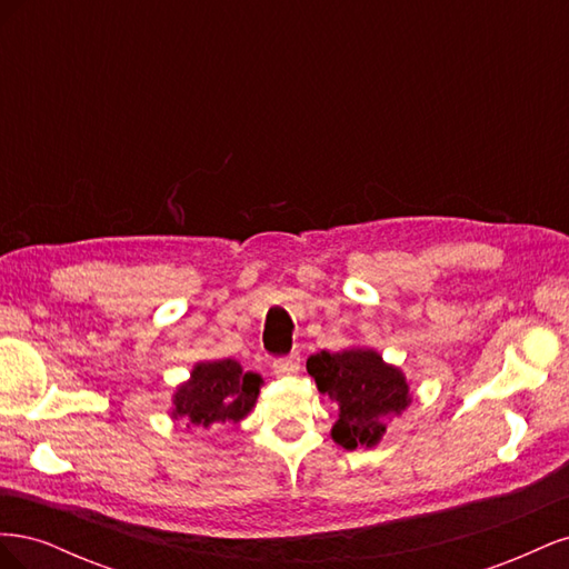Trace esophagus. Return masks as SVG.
<instances>
[{
  "label": "esophagus",
  "instance_id": "obj_1",
  "mask_svg": "<svg viewBox=\"0 0 569 569\" xmlns=\"http://www.w3.org/2000/svg\"><path fill=\"white\" fill-rule=\"evenodd\" d=\"M301 368V356L299 353H291V356H284V358H278L272 363V372L280 375V377H287V375H297Z\"/></svg>",
  "mask_w": 569,
  "mask_h": 569
}]
</instances>
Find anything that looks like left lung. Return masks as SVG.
Returning a JSON list of instances; mask_svg holds the SVG:
<instances>
[{"label": "left lung", "mask_w": 569, "mask_h": 569, "mask_svg": "<svg viewBox=\"0 0 569 569\" xmlns=\"http://www.w3.org/2000/svg\"><path fill=\"white\" fill-rule=\"evenodd\" d=\"M306 370L318 391L339 406L332 439L347 451L380 443L389 422L410 403V387L401 368L385 363V358L368 347L320 351L308 358Z\"/></svg>", "instance_id": "1"}]
</instances>
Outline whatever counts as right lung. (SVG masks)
<instances>
[{"label":"right lung","mask_w":569,"mask_h":569,"mask_svg":"<svg viewBox=\"0 0 569 569\" xmlns=\"http://www.w3.org/2000/svg\"><path fill=\"white\" fill-rule=\"evenodd\" d=\"M261 391V375L244 372L232 358L201 360L173 393L170 418L194 427L244 420Z\"/></svg>","instance_id":"right-lung-1"}]
</instances>
